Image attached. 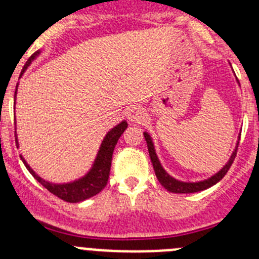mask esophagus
<instances>
[{
	"instance_id": "esophagus-1",
	"label": "esophagus",
	"mask_w": 259,
	"mask_h": 259,
	"mask_svg": "<svg viewBox=\"0 0 259 259\" xmlns=\"http://www.w3.org/2000/svg\"><path fill=\"white\" fill-rule=\"evenodd\" d=\"M145 116H146L145 110H144L141 106H137V105L130 107L127 111L128 120H131V122H134V123L143 122L144 119H145Z\"/></svg>"
}]
</instances>
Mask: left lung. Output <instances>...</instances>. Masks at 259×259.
Wrapping results in <instances>:
<instances>
[{"label":"left lung","mask_w":259,"mask_h":259,"mask_svg":"<svg viewBox=\"0 0 259 259\" xmlns=\"http://www.w3.org/2000/svg\"><path fill=\"white\" fill-rule=\"evenodd\" d=\"M237 83H239V80H237ZM144 137H145L146 145H148V150H149L150 161H152L153 163V168H154V172H155V176H157L158 182L161 183L167 191L172 192V193H196V192H201L210 188V187L217 184L219 180L223 179L224 175H226L227 171L230 170V167L231 164H232L233 159H235V157H236L237 145H239V140H240V134H239V137H237L236 146H235V149H233L232 154H231L227 163L224 164L218 172L211 175L210 178H207V179L200 180V182H182V180H178L175 179L174 176H171L170 174L164 170L163 166L161 164V161L158 159V155L157 153H155V146H154V143H153L152 136H150L146 131H144Z\"/></svg>","instance_id":"8db88e82"}]
</instances>
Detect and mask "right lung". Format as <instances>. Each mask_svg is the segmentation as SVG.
<instances>
[{
    "label": "right lung",
    "instance_id": "1",
    "mask_svg": "<svg viewBox=\"0 0 259 259\" xmlns=\"http://www.w3.org/2000/svg\"><path fill=\"white\" fill-rule=\"evenodd\" d=\"M40 50H37L36 53H33L31 57L28 58V61L26 62V65L23 67L22 72H20V76H22L26 70L28 68V66L31 65L32 62L35 61L38 56H40ZM17 89H15V96L14 97L17 98ZM128 127V123L125 120H122L120 123L113 127L105 135L104 140H102L101 145H100V149H98L97 155H96L95 161H93L92 167L89 168L88 172L84 176L79 178V179H75L72 182L68 183H50L48 180L42 179L41 176H38L35 171L32 170L31 166L27 163V161L24 159L22 154H20V159L23 161L24 166L27 167V170L29 171L33 178L40 183L41 185H44L45 188L53 193L54 196L59 197L61 200L67 201V202L75 203L80 202V201H84L87 198H91L93 196H96L97 193L102 191V189L106 187L107 179H109L110 175V167H111V159H113V152L115 149V145L118 143L119 137L122 136L123 132L125 131V128ZM17 132V131H15ZM17 145L19 146L18 143V136H17Z\"/></svg>",
    "mask_w": 259,
    "mask_h": 259
}]
</instances>
